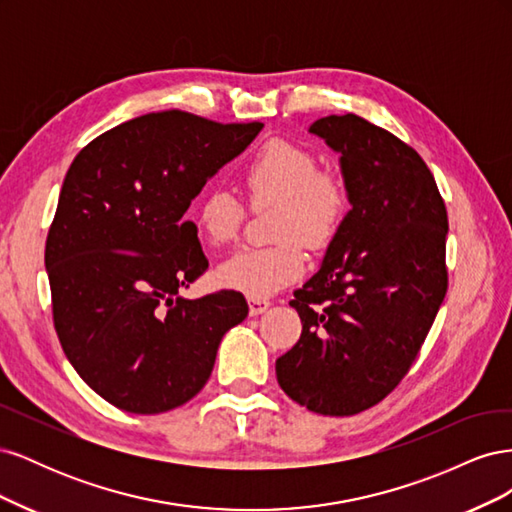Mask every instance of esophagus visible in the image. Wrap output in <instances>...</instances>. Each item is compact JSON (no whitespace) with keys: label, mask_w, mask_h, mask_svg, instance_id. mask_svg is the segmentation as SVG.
<instances>
[{"label":"esophagus","mask_w":512,"mask_h":512,"mask_svg":"<svg viewBox=\"0 0 512 512\" xmlns=\"http://www.w3.org/2000/svg\"><path fill=\"white\" fill-rule=\"evenodd\" d=\"M247 303H250V314L252 316H260L262 312H267L269 305H271L267 299H256V297H250V299H247Z\"/></svg>","instance_id":"esophagus-1"}]
</instances>
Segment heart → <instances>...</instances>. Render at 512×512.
Instances as JSON below:
<instances>
[{"label": "heart", "instance_id": "b5f03b06", "mask_svg": "<svg viewBox=\"0 0 512 512\" xmlns=\"http://www.w3.org/2000/svg\"><path fill=\"white\" fill-rule=\"evenodd\" d=\"M243 185L254 209L275 207L271 247H243L215 271L224 288L247 297H269L297 280L305 267L301 241L309 247L327 245L342 224L348 196L335 175L318 170L307 149L271 141L247 168ZM245 209L226 190H209L196 209V226L209 245L220 247L237 237Z\"/></svg>", "mask_w": 512, "mask_h": 512}]
</instances>
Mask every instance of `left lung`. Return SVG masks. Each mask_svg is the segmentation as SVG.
Segmentation results:
<instances>
[{"label":"left lung","instance_id":"obj_1","mask_svg":"<svg viewBox=\"0 0 512 512\" xmlns=\"http://www.w3.org/2000/svg\"><path fill=\"white\" fill-rule=\"evenodd\" d=\"M309 132L335 153L350 211L290 305L301 339L275 361L282 391L324 416L376 406L408 374L444 301L448 218L418 153L359 115Z\"/></svg>","mask_w":512,"mask_h":512}]
</instances>
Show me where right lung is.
<instances>
[{"mask_svg": "<svg viewBox=\"0 0 512 512\" xmlns=\"http://www.w3.org/2000/svg\"><path fill=\"white\" fill-rule=\"evenodd\" d=\"M260 130L149 113L98 136L68 168L44 250L53 322L76 374L108 404L132 414L183 406L245 320L241 292L181 297L209 267L183 215Z\"/></svg>", "mask_w": 512, "mask_h": 512, "instance_id": "obj_1", "label": "right lung"}]
</instances>
